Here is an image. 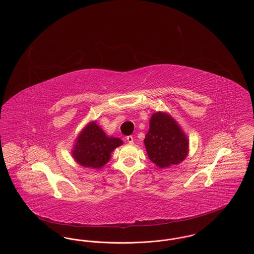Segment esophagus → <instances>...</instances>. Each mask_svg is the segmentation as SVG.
<instances>
[{
	"label": "esophagus",
	"instance_id": "esophagus-1",
	"mask_svg": "<svg viewBox=\"0 0 254 254\" xmlns=\"http://www.w3.org/2000/svg\"><path fill=\"white\" fill-rule=\"evenodd\" d=\"M127 141L129 143V144H133V137L132 136H127Z\"/></svg>",
	"mask_w": 254,
	"mask_h": 254
}]
</instances>
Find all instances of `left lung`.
Wrapping results in <instances>:
<instances>
[{
	"instance_id": "8db88e82",
	"label": "left lung",
	"mask_w": 254,
	"mask_h": 254,
	"mask_svg": "<svg viewBox=\"0 0 254 254\" xmlns=\"http://www.w3.org/2000/svg\"><path fill=\"white\" fill-rule=\"evenodd\" d=\"M144 143L149 160L160 169L180 164L189 153L187 135L176 121L164 112L152 114Z\"/></svg>"
}]
</instances>
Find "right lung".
Here are the masks:
<instances>
[{"label":"right lung","instance_id":"right-lung-1","mask_svg":"<svg viewBox=\"0 0 254 254\" xmlns=\"http://www.w3.org/2000/svg\"><path fill=\"white\" fill-rule=\"evenodd\" d=\"M121 145V139L107 136L96 122H91L77 137L73 158L85 168L101 169L109 162L111 152Z\"/></svg>","mask_w":254,"mask_h":254}]
</instances>
